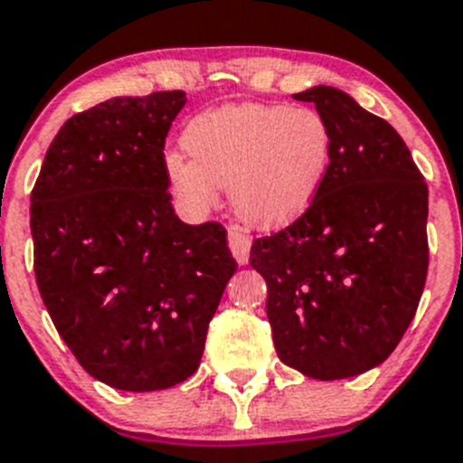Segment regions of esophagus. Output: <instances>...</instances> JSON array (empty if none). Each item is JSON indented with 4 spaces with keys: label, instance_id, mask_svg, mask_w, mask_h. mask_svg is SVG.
Segmentation results:
<instances>
[{
    "label": "esophagus",
    "instance_id": "1",
    "mask_svg": "<svg viewBox=\"0 0 463 463\" xmlns=\"http://www.w3.org/2000/svg\"><path fill=\"white\" fill-rule=\"evenodd\" d=\"M228 246H231V250H232V255H235L237 262L240 264L249 262L250 240L244 235V232L237 231V228H231V231H228Z\"/></svg>",
    "mask_w": 463,
    "mask_h": 463
}]
</instances>
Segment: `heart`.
Listing matches in <instances>:
<instances>
[{"label":"heart","mask_w":463,"mask_h":463,"mask_svg":"<svg viewBox=\"0 0 463 463\" xmlns=\"http://www.w3.org/2000/svg\"><path fill=\"white\" fill-rule=\"evenodd\" d=\"M178 154L165 156L174 194L192 210H210L219 187L232 210L258 228L298 219L321 192L332 167L335 137L314 108L282 103H226L199 112L183 128Z\"/></svg>","instance_id":"1"}]
</instances>
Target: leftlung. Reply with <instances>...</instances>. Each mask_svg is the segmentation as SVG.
<instances>
[{
  "instance_id": "left-lung-1",
  "label": "left lung",
  "mask_w": 463,
  "mask_h": 463,
  "mask_svg": "<svg viewBox=\"0 0 463 463\" xmlns=\"http://www.w3.org/2000/svg\"><path fill=\"white\" fill-rule=\"evenodd\" d=\"M335 137L332 167L296 222L250 246L267 280L276 353L307 378L383 364L410 327L428 278V185L396 128L330 85L294 94Z\"/></svg>"
}]
</instances>
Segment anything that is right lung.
I'll return each mask as SVG.
<instances>
[{
  "instance_id": "right-lung-1",
  "label": "right lung",
  "mask_w": 463,
  "mask_h": 463,
  "mask_svg": "<svg viewBox=\"0 0 463 463\" xmlns=\"http://www.w3.org/2000/svg\"><path fill=\"white\" fill-rule=\"evenodd\" d=\"M185 92L115 97L76 112L31 192L40 296L79 364L122 392H160L199 369L237 262L226 228L176 217L165 137Z\"/></svg>"
}]
</instances>
